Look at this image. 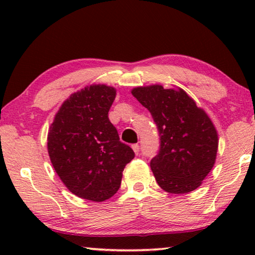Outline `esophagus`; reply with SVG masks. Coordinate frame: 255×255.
Listing matches in <instances>:
<instances>
[{
	"label": "esophagus",
	"instance_id": "obj_1",
	"mask_svg": "<svg viewBox=\"0 0 255 255\" xmlns=\"http://www.w3.org/2000/svg\"><path fill=\"white\" fill-rule=\"evenodd\" d=\"M132 148H133L135 154H139V152H140V146H139V144H133L132 145Z\"/></svg>",
	"mask_w": 255,
	"mask_h": 255
}]
</instances>
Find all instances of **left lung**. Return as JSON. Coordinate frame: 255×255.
<instances>
[{
  "label": "left lung",
  "mask_w": 255,
  "mask_h": 255,
  "mask_svg": "<svg viewBox=\"0 0 255 255\" xmlns=\"http://www.w3.org/2000/svg\"><path fill=\"white\" fill-rule=\"evenodd\" d=\"M132 95L147 108L159 132L160 148L149 162L156 182L170 194L196 189L217 154L218 137L210 118L182 89L138 87Z\"/></svg>",
  "instance_id": "left-lung-1"
}]
</instances>
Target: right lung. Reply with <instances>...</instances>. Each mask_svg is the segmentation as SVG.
Returning <instances> with one entry per match:
<instances>
[{
    "mask_svg": "<svg viewBox=\"0 0 255 255\" xmlns=\"http://www.w3.org/2000/svg\"><path fill=\"white\" fill-rule=\"evenodd\" d=\"M113 87L95 85L74 93L55 115L47 137L52 165L69 191L102 202L117 193L127 163L134 158L108 117Z\"/></svg>",
    "mask_w": 255,
    "mask_h": 255,
    "instance_id": "add662e5",
    "label": "right lung"
}]
</instances>
